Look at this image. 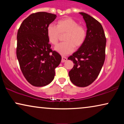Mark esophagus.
Masks as SVG:
<instances>
[{"mask_svg": "<svg viewBox=\"0 0 124 124\" xmlns=\"http://www.w3.org/2000/svg\"><path fill=\"white\" fill-rule=\"evenodd\" d=\"M67 60V57L65 56H62V62H66Z\"/></svg>", "mask_w": 124, "mask_h": 124, "instance_id": "1", "label": "esophagus"}]
</instances>
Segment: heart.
I'll use <instances>...</instances> for the list:
<instances>
[{"instance_id": "1", "label": "heart", "mask_w": 124, "mask_h": 124, "mask_svg": "<svg viewBox=\"0 0 124 124\" xmlns=\"http://www.w3.org/2000/svg\"><path fill=\"white\" fill-rule=\"evenodd\" d=\"M65 34L63 39L65 42L55 47V50L62 55L72 53L76 48L83 45L87 37L85 28L79 25L76 20L70 17L59 20L56 26L50 24L47 28V35L48 41L53 45L58 43L61 35Z\"/></svg>"}]
</instances>
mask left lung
Returning a JSON list of instances; mask_svg holds the SVG:
<instances>
[{
	"label": "left lung",
	"instance_id": "1",
	"mask_svg": "<svg viewBox=\"0 0 124 124\" xmlns=\"http://www.w3.org/2000/svg\"><path fill=\"white\" fill-rule=\"evenodd\" d=\"M82 15L87 26L85 43L68 59L74 63L69 72L70 79L78 87H86L96 79L106 57V38L101 23L84 12Z\"/></svg>",
	"mask_w": 124,
	"mask_h": 124
}]
</instances>
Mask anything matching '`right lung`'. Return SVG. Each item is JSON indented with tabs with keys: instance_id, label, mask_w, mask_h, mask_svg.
Returning <instances> with one entry per match:
<instances>
[{
	"instance_id": "add662e5",
	"label": "right lung",
	"mask_w": 124,
	"mask_h": 124,
	"mask_svg": "<svg viewBox=\"0 0 124 124\" xmlns=\"http://www.w3.org/2000/svg\"><path fill=\"white\" fill-rule=\"evenodd\" d=\"M56 17L45 12L32 13L17 31L16 55L20 69L28 82L37 87L52 82L62 60L60 54L51 48L47 35V26Z\"/></svg>"
}]
</instances>
